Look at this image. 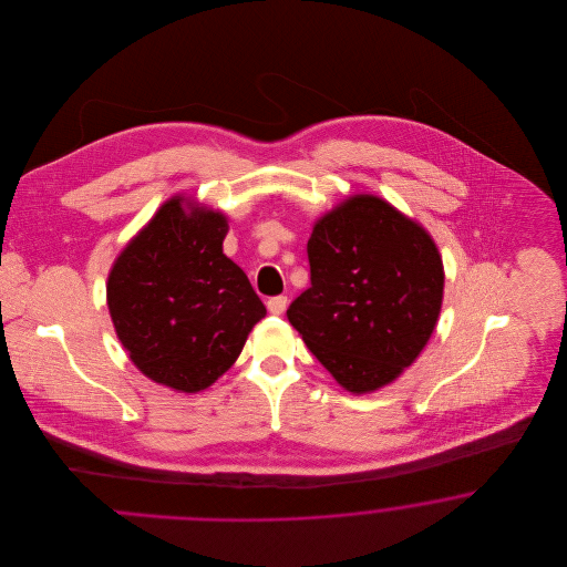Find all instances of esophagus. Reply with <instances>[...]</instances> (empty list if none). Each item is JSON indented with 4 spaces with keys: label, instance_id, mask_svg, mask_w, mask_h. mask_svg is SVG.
<instances>
[{
    "label": "esophagus",
    "instance_id": "34e87169",
    "mask_svg": "<svg viewBox=\"0 0 567 567\" xmlns=\"http://www.w3.org/2000/svg\"><path fill=\"white\" fill-rule=\"evenodd\" d=\"M287 303H289V299L285 296L270 297L268 299V310L271 315H282L287 310Z\"/></svg>",
    "mask_w": 567,
    "mask_h": 567
}]
</instances>
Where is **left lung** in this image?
I'll use <instances>...</instances> for the list:
<instances>
[{"mask_svg": "<svg viewBox=\"0 0 567 567\" xmlns=\"http://www.w3.org/2000/svg\"><path fill=\"white\" fill-rule=\"evenodd\" d=\"M310 287L287 317L347 391L393 382L437 323L444 268L432 236L374 195H352L317 220Z\"/></svg>", "mask_w": 567, "mask_h": 567, "instance_id": "obj_1", "label": "left lung"}]
</instances>
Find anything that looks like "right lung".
Wrapping results in <instances>:
<instances>
[{"mask_svg": "<svg viewBox=\"0 0 567 567\" xmlns=\"http://www.w3.org/2000/svg\"><path fill=\"white\" fill-rule=\"evenodd\" d=\"M227 218L172 197L114 261L109 310L144 377L195 393L223 377L266 306L223 255Z\"/></svg>", "mask_w": 567, "mask_h": 567, "instance_id": "obj_1", "label": "right lung"}]
</instances>
